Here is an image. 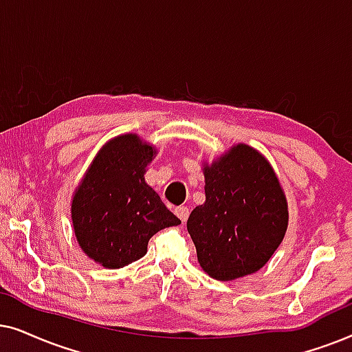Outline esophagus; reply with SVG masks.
<instances>
[{
    "label": "esophagus",
    "instance_id": "esophagus-1",
    "mask_svg": "<svg viewBox=\"0 0 352 352\" xmlns=\"http://www.w3.org/2000/svg\"><path fill=\"white\" fill-rule=\"evenodd\" d=\"M175 214H177V217L182 220V222H186L190 210H188V208H186V206H179V208H175Z\"/></svg>",
    "mask_w": 352,
    "mask_h": 352
}]
</instances>
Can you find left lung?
<instances>
[{"label": "left lung", "instance_id": "left-lung-1", "mask_svg": "<svg viewBox=\"0 0 352 352\" xmlns=\"http://www.w3.org/2000/svg\"><path fill=\"white\" fill-rule=\"evenodd\" d=\"M206 201L191 210L186 228L198 262L220 282L264 267L288 228V203L264 154L238 143L203 164Z\"/></svg>", "mask_w": 352, "mask_h": 352}]
</instances>
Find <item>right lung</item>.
Returning <instances> with one entry per match:
<instances>
[{"instance_id":"right-lung-1","label":"right lung","mask_w":352,"mask_h":352,"mask_svg":"<svg viewBox=\"0 0 352 352\" xmlns=\"http://www.w3.org/2000/svg\"><path fill=\"white\" fill-rule=\"evenodd\" d=\"M157 149L124 133L111 138L93 157L72 195L70 217L78 246L106 269L142 259L159 230L180 225L144 182Z\"/></svg>"}]
</instances>
